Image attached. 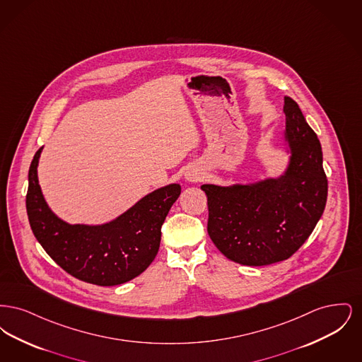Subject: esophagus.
<instances>
[{"mask_svg":"<svg viewBox=\"0 0 362 362\" xmlns=\"http://www.w3.org/2000/svg\"><path fill=\"white\" fill-rule=\"evenodd\" d=\"M202 176H204L202 168H199V167H197V165L189 167V170L185 173V179H186V182H189V183H197V182H199V180L202 179Z\"/></svg>","mask_w":362,"mask_h":362,"instance_id":"1","label":"esophagus"}]
</instances>
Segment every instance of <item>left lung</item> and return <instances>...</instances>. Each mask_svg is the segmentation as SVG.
<instances>
[{"label":"left lung","instance_id":"obj_1","mask_svg":"<svg viewBox=\"0 0 362 362\" xmlns=\"http://www.w3.org/2000/svg\"><path fill=\"white\" fill-rule=\"evenodd\" d=\"M284 139L289 163L282 175L247 185H202L207 233L225 257L244 266L291 258L310 238L327 201L322 145L298 104L285 96Z\"/></svg>","mask_w":362,"mask_h":362}]
</instances>
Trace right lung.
<instances>
[{"instance_id":"right-lung-1","label":"right lung","mask_w":362,"mask_h":362,"mask_svg":"<svg viewBox=\"0 0 362 362\" xmlns=\"http://www.w3.org/2000/svg\"><path fill=\"white\" fill-rule=\"evenodd\" d=\"M40 148L28 173L27 214L36 240L70 276L99 286L121 285L144 273L153 262L161 225L180 195L168 185L141 198L110 223L69 224L47 205L37 180Z\"/></svg>"}]
</instances>
